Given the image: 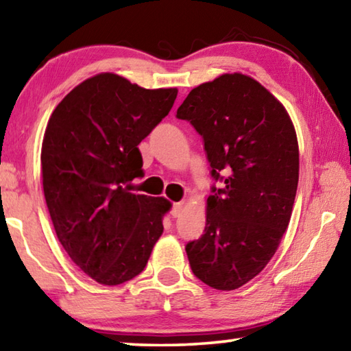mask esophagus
<instances>
[{"label": "esophagus", "instance_id": "1", "mask_svg": "<svg viewBox=\"0 0 351 351\" xmlns=\"http://www.w3.org/2000/svg\"><path fill=\"white\" fill-rule=\"evenodd\" d=\"M181 212H182V203H175L173 206H171L170 215L173 217V218H176V217L181 215Z\"/></svg>", "mask_w": 351, "mask_h": 351}]
</instances>
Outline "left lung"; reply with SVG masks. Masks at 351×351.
Returning <instances> with one entry per match:
<instances>
[{
	"mask_svg": "<svg viewBox=\"0 0 351 351\" xmlns=\"http://www.w3.org/2000/svg\"><path fill=\"white\" fill-rule=\"evenodd\" d=\"M204 142L210 175L206 228L189 241L190 268L221 291L243 287L276 254L299 182V145L285 106L245 74L193 88L176 111Z\"/></svg>",
	"mask_w": 351,
	"mask_h": 351,
	"instance_id": "1",
	"label": "left lung"
}]
</instances>
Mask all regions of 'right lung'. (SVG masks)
<instances>
[{
  "label": "right lung",
  "instance_id": "obj_1",
  "mask_svg": "<svg viewBox=\"0 0 351 351\" xmlns=\"http://www.w3.org/2000/svg\"><path fill=\"white\" fill-rule=\"evenodd\" d=\"M176 88L145 90L104 73L52 112L41 145L46 206L58 241L94 280L114 287L144 271L171 204L138 195V145L169 114Z\"/></svg>",
  "mask_w": 351,
  "mask_h": 351
}]
</instances>
